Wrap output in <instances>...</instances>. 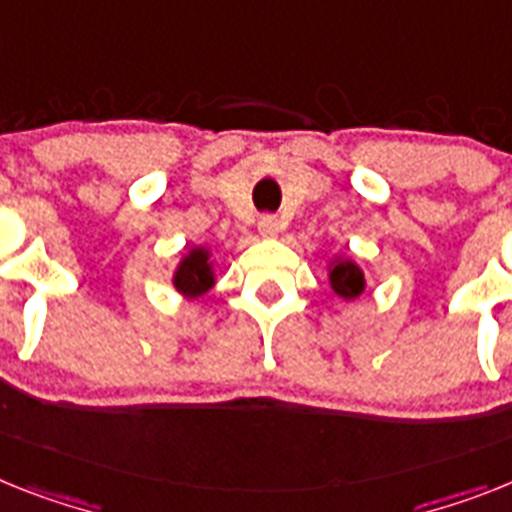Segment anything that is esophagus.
Returning <instances> with one entry per match:
<instances>
[{
  "label": "esophagus",
  "instance_id": "34e87169",
  "mask_svg": "<svg viewBox=\"0 0 512 512\" xmlns=\"http://www.w3.org/2000/svg\"><path fill=\"white\" fill-rule=\"evenodd\" d=\"M278 218L276 216H263L260 221H257V231H260V236H265V239H273V236L278 234Z\"/></svg>",
  "mask_w": 512,
  "mask_h": 512
}]
</instances>
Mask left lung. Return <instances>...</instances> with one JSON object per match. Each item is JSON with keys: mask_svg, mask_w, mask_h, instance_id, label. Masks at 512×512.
<instances>
[{"mask_svg": "<svg viewBox=\"0 0 512 512\" xmlns=\"http://www.w3.org/2000/svg\"><path fill=\"white\" fill-rule=\"evenodd\" d=\"M328 283L330 291L343 299V302H354L367 291V276H364L362 265L356 263L349 255H333L328 260Z\"/></svg>", "mask_w": 512, "mask_h": 512, "instance_id": "1", "label": "left lung"}]
</instances>
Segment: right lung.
<instances>
[{
    "label": "right lung",
    "mask_w": 512,
    "mask_h": 512,
    "mask_svg": "<svg viewBox=\"0 0 512 512\" xmlns=\"http://www.w3.org/2000/svg\"><path fill=\"white\" fill-rule=\"evenodd\" d=\"M216 257L208 244H192L179 255L171 273V286L184 299H200L216 286Z\"/></svg>",
    "instance_id": "1"
}]
</instances>
